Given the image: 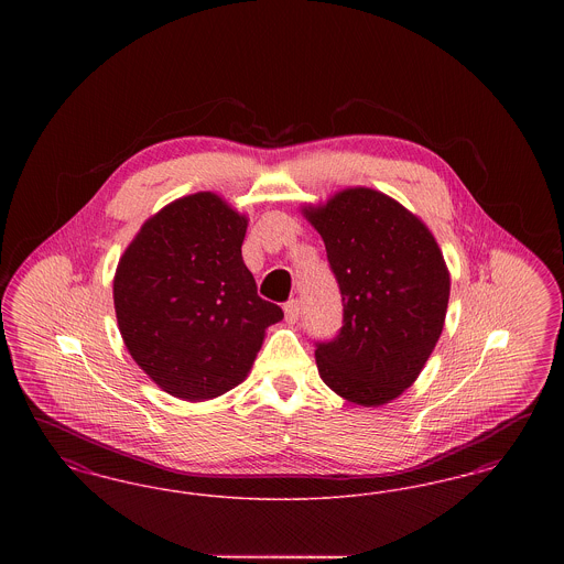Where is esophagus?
<instances>
[{"label": "esophagus", "instance_id": "esophagus-1", "mask_svg": "<svg viewBox=\"0 0 564 564\" xmlns=\"http://www.w3.org/2000/svg\"><path fill=\"white\" fill-rule=\"evenodd\" d=\"M283 311H285V319H288V322H297V317H300V300H290V302H285Z\"/></svg>", "mask_w": 564, "mask_h": 564}]
</instances>
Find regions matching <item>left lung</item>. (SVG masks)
Here are the masks:
<instances>
[{
  "label": "left lung",
  "mask_w": 564,
  "mask_h": 564,
  "mask_svg": "<svg viewBox=\"0 0 564 564\" xmlns=\"http://www.w3.org/2000/svg\"><path fill=\"white\" fill-rule=\"evenodd\" d=\"M343 295V327L317 343L323 382L359 405H382L419 378L440 340L451 274L430 228L391 196L347 188L304 207Z\"/></svg>",
  "instance_id": "obj_1"
}]
</instances>
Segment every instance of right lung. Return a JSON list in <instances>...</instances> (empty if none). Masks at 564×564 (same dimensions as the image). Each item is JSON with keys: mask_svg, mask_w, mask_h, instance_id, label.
<instances>
[{"mask_svg": "<svg viewBox=\"0 0 564 564\" xmlns=\"http://www.w3.org/2000/svg\"><path fill=\"white\" fill-rule=\"evenodd\" d=\"M247 217L214 192L150 217L113 276L122 340L162 391L205 402L245 380L281 306L258 295L241 256Z\"/></svg>", "mask_w": 564, "mask_h": 564, "instance_id": "1", "label": "right lung"}]
</instances>
